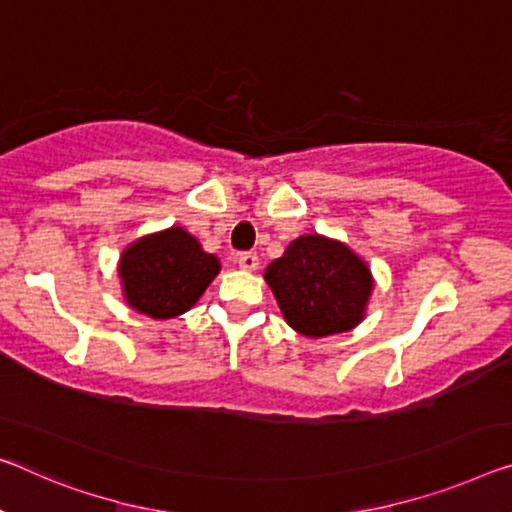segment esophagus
<instances>
[{"label":"esophagus","instance_id":"obj_1","mask_svg":"<svg viewBox=\"0 0 512 512\" xmlns=\"http://www.w3.org/2000/svg\"><path fill=\"white\" fill-rule=\"evenodd\" d=\"M238 265L242 267V270H256V267H258V256L254 254V251H245V254L238 256Z\"/></svg>","mask_w":512,"mask_h":512}]
</instances>
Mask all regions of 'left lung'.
I'll return each instance as SVG.
<instances>
[{"mask_svg":"<svg viewBox=\"0 0 512 512\" xmlns=\"http://www.w3.org/2000/svg\"><path fill=\"white\" fill-rule=\"evenodd\" d=\"M265 279L286 322L311 338L348 332L364 316L371 270L341 242L302 235L267 265Z\"/></svg>","mask_w":512,"mask_h":512,"instance_id":"left-lung-1","label":"left lung"}]
</instances>
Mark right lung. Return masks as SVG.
I'll return each instance as SVG.
<instances>
[{
    "label": "right lung",
    "mask_w": 512,
    "mask_h": 512,
    "mask_svg": "<svg viewBox=\"0 0 512 512\" xmlns=\"http://www.w3.org/2000/svg\"><path fill=\"white\" fill-rule=\"evenodd\" d=\"M217 272V256L206 254L180 226L137 240L123 251L119 265L130 306L157 320L185 313Z\"/></svg>",
    "instance_id": "1"
}]
</instances>
